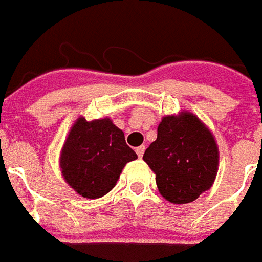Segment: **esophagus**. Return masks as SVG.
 I'll use <instances>...</instances> for the list:
<instances>
[{
  "label": "esophagus",
  "mask_w": 262,
  "mask_h": 262,
  "mask_svg": "<svg viewBox=\"0 0 262 262\" xmlns=\"http://www.w3.org/2000/svg\"><path fill=\"white\" fill-rule=\"evenodd\" d=\"M135 152H137V155H138V158H142V155H144V152H145V146H144V145L138 146V148L135 149Z\"/></svg>",
  "instance_id": "esophagus-1"
}]
</instances>
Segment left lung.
Here are the masks:
<instances>
[{
  "label": "left lung",
  "mask_w": 262,
  "mask_h": 262,
  "mask_svg": "<svg viewBox=\"0 0 262 262\" xmlns=\"http://www.w3.org/2000/svg\"><path fill=\"white\" fill-rule=\"evenodd\" d=\"M159 193L183 205L209 190L219 170V146L209 127L190 111L162 117L157 140L144 158Z\"/></svg>",
  "instance_id": "obj_1"
}]
</instances>
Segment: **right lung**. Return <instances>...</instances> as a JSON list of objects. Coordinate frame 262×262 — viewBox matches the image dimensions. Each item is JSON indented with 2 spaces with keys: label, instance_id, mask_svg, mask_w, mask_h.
Returning <instances> with one entry per match:
<instances>
[{
  "label": "right lung",
  "instance_id": "right-lung-1",
  "mask_svg": "<svg viewBox=\"0 0 262 262\" xmlns=\"http://www.w3.org/2000/svg\"><path fill=\"white\" fill-rule=\"evenodd\" d=\"M137 158L111 118L89 121L80 116L64 140L59 166L76 193L98 199L116 186L124 166Z\"/></svg>",
  "mask_w": 262,
  "mask_h": 262
}]
</instances>
